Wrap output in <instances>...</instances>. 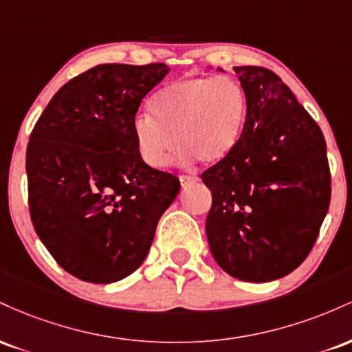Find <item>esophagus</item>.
Wrapping results in <instances>:
<instances>
[{
  "label": "esophagus",
  "mask_w": 352,
  "mask_h": 352,
  "mask_svg": "<svg viewBox=\"0 0 352 352\" xmlns=\"http://www.w3.org/2000/svg\"><path fill=\"white\" fill-rule=\"evenodd\" d=\"M179 179H180L182 187H188V185H193V184H197V182H199L197 177H190V175H180Z\"/></svg>",
  "instance_id": "34e87169"
}]
</instances>
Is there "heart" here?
<instances>
[{
	"label": "heart",
	"mask_w": 352,
	"mask_h": 352,
	"mask_svg": "<svg viewBox=\"0 0 352 352\" xmlns=\"http://www.w3.org/2000/svg\"><path fill=\"white\" fill-rule=\"evenodd\" d=\"M148 107L153 116L137 114L131 132L140 160L152 168L167 164L177 142L180 162H221L240 140L246 119L243 87L225 76L173 80L153 94Z\"/></svg>",
	"instance_id": "heart-1"
}]
</instances>
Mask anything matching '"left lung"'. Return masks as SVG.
Returning a JSON list of instances; mask_svg holds the SVG:
<instances>
[{"label": "left lung", "instance_id": "1", "mask_svg": "<svg viewBox=\"0 0 352 352\" xmlns=\"http://www.w3.org/2000/svg\"><path fill=\"white\" fill-rule=\"evenodd\" d=\"M235 72L245 127L227 159L201 173L212 192L205 230L223 272L265 283L309 254L329 208L331 173L321 129L292 89L265 67Z\"/></svg>", "mask_w": 352, "mask_h": 352}]
</instances>
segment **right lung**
Returning <instances> with one entry per match:
<instances>
[{
    "label": "right lung",
    "mask_w": 352,
    "mask_h": 352,
    "mask_svg": "<svg viewBox=\"0 0 352 352\" xmlns=\"http://www.w3.org/2000/svg\"><path fill=\"white\" fill-rule=\"evenodd\" d=\"M168 71L164 63L94 66L56 92L31 132V220L79 280L106 285L134 273L179 193L175 175L140 160L131 132L142 99Z\"/></svg>",
    "instance_id": "1"
}]
</instances>
